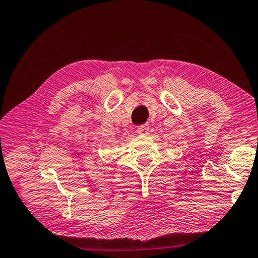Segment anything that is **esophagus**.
<instances>
[{
	"label": "esophagus",
	"instance_id": "1",
	"mask_svg": "<svg viewBox=\"0 0 258 258\" xmlns=\"http://www.w3.org/2000/svg\"><path fill=\"white\" fill-rule=\"evenodd\" d=\"M137 132L139 134H141V135H148V134H149V126H148V125L139 126Z\"/></svg>",
	"mask_w": 258,
	"mask_h": 258
}]
</instances>
